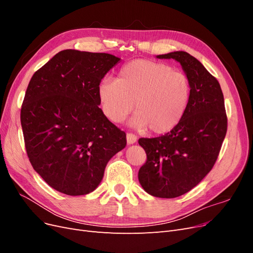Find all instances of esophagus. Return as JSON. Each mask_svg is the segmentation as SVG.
I'll return each instance as SVG.
<instances>
[{"instance_id":"34e87169","label":"esophagus","mask_w":253,"mask_h":253,"mask_svg":"<svg viewBox=\"0 0 253 253\" xmlns=\"http://www.w3.org/2000/svg\"><path fill=\"white\" fill-rule=\"evenodd\" d=\"M136 141H137V136L136 135L131 134V133L126 134V142H127V144H133Z\"/></svg>"}]
</instances>
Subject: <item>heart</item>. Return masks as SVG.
<instances>
[{"label": "heart", "mask_w": 253, "mask_h": 253, "mask_svg": "<svg viewBox=\"0 0 253 253\" xmlns=\"http://www.w3.org/2000/svg\"><path fill=\"white\" fill-rule=\"evenodd\" d=\"M104 116L119 124L134 109L128 125L165 134L179 125L187 112L191 84L173 67L151 60H134L122 66L117 79L104 78L97 88Z\"/></svg>", "instance_id": "1"}]
</instances>
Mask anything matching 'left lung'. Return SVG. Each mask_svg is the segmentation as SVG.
Returning a JSON list of instances; mask_svg holds the SVG:
<instances>
[{
    "mask_svg": "<svg viewBox=\"0 0 253 253\" xmlns=\"http://www.w3.org/2000/svg\"><path fill=\"white\" fill-rule=\"evenodd\" d=\"M174 59L191 84L187 112L171 132L156 138H140L147 153L138 179L152 196L174 198L196 187L215 164L227 132L224 95L218 81L186 51L156 56Z\"/></svg>",
    "mask_w": 253,
    "mask_h": 253,
    "instance_id": "1",
    "label": "left lung"
}]
</instances>
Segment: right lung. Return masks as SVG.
Wrapping results in <instances>:
<instances>
[{"label": "right lung", "instance_id": "add662e5", "mask_svg": "<svg viewBox=\"0 0 253 253\" xmlns=\"http://www.w3.org/2000/svg\"><path fill=\"white\" fill-rule=\"evenodd\" d=\"M120 58L65 49L38 70L21 109L29 162L48 185L66 195L99 186L109 160L126 136L99 108L97 88Z\"/></svg>", "mask_w": 253, "mask_h": 253}]
</instances>
